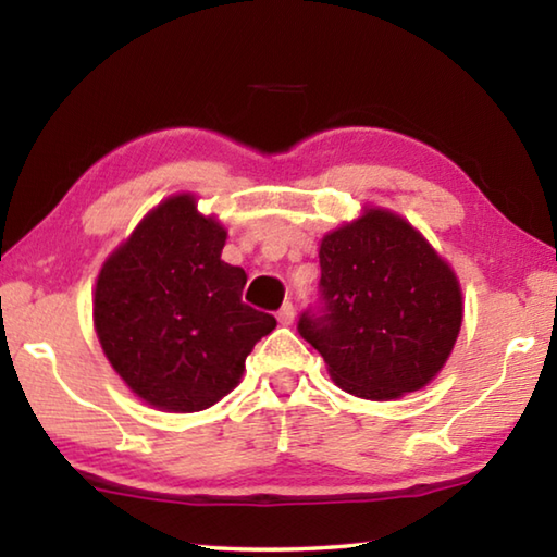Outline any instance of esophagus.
<instances>
[{
	"instance_id": "1",
	"label": "esophagus",
	"mask_w": 557,
	"mask_h": 557,
	"mask_svg": "<svg viewBox=\"0 0 557 557\" xmlns=\"http://www.w3.org/2000/svg\"><path fill=\"white\" fill-rule=\"evenodd\" d=\"M277 322L285 326L295 322V307H292V301H285V305H282V309L277 312Z\"/></svg>"
}]
</instances>
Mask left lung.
<instances>
[{"label": "left lung", "mask_w": 557, "mask_h": 557, "mask_svg": "<svg viewBox=\"0 0 557 557\" xmlns=\"http://www.w3.org/2000/svg\"><path fill=\"white\" fill-rule=\"evenodd\" d=\"M319 301L297 332L346 393L391 400L435 379L461 326L457 275L400 215L369 209L324 235Z\"/></svg>", "instance_id": "left-lung-1"}]
</instances>
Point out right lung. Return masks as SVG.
I'll return each instance as SVG.
<instances>
[{
  "instance_id": "obj_1",
  "label": "right lung",
  "mask_w": 557,
  "mask_h": 557,
  "mask_svg": "<svg viewBox=\"0 0 557 557\" xmlns=\"http://www.w3.org/2000/svg\"><path fill=\"white\" fill-rule=\"evenodd\" d=\"M225 228L178 194L149 211L106 260L92 322L129 391L166 412L211 408L240 383L245 358L277 326L243 305V268L221 260Z\"/></svg>"
}]
</instances>
